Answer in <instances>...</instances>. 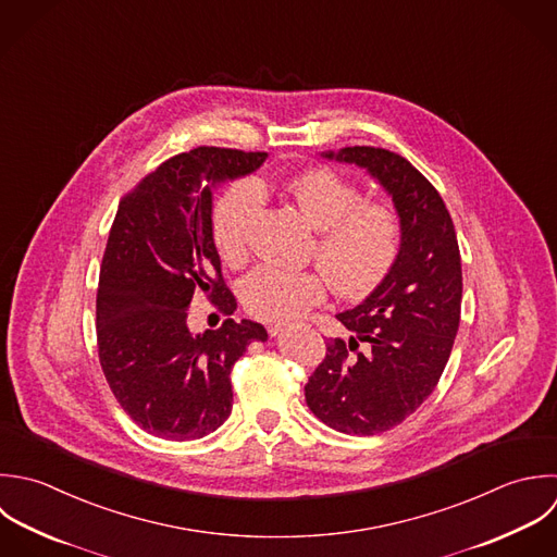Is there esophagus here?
<instances>
[{"mask_svg": "<svg viewBox=\"0 0 557 557\" xmlns=\"http://www.w3.org/2000/svg\"><path fill=\"white\" fill-rule=\"evenodd\" d=\"M282 332H284V325H280V323H277V325H271V327H269V334H271V336H280Z\"/></svg>", "mask_w": 557, "mask_h": 557, "instance_id": "34e87169", "label": "esophagus"}]
</instances>
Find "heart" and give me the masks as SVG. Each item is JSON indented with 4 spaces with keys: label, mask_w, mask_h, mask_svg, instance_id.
Here are the masks:
<instances>
[{
    "label": "heart",
    "mask_w": 557,
    "mask_h": 557,
    "mask_svg": "<svg viewBox=\"0 0 557 557\" xmlns=\"http://www.w3.org/2000/svg\"><path fill=\"white\" fill-rule=\"evenodd\" d=\"M286 193L317 230L312 258L336 293L362 297L393 271L404 225L399 212L377 199H362L360 186L330 166H310L286 182ZM264 201L256 177L225 188L212 210V236L225 260H238L247 247V227ZM327 286L319 271H284L256 267L240 282L247 312L262 321H295L325 299Z\"/></svg>",
    "instance_id": "heart-1"
}]
</instances>
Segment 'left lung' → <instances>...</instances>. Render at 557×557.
Wrapping results in <instances>:
<instances>
[{"label": "left lung", "mask_w": 557, "mask_h": 557, "mask_svg": "<svg viewBox=\"0 0 557 557\" xmlns=\"http://www.w3.org/2000/svg\"><path fill=\"white\" fill-rule=\"evenodd\" d=\"M364 166L401 216V251L386 280L336 319L349 341L327 338L308 377L306 404L336 432L373 436L404 423L436 388L460 325L462 258L451 214L434 184L382 147L325 153Z\"/></svg>", "instance_id": "1"}]
</instances>
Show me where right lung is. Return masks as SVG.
Listing matches in <instances>:
<instances>
[{
  "instance_id": "right-lung-1",
  "label": "right lung",
  "mask_w": 557,
  "mask_h": 557,
  "mask_svg": "<svg viewBox=\"0 0 557 557\" xmlns=\"http://www.w3.org/2000/svg\"><path fill=\"white\" fill-rule=\"evenodd\" d=\"M264 158L201 145L164 160L119 203L99 269L97 351L114 399L147 434L214 432L232 412L236 360L251 341H267L247 319L197 336L186 325L197 295L227 317L236 310L212 236L214 188Z\"/></svg>"
}]
</instances>
